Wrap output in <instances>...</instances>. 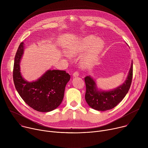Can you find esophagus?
Here are the masks:
<instances>
[{"label":"esophagus","mask_w":148,"mask_h":148,"mask_svg":"<svg viewBox=\"0 0 148 148\" xmlns=\"http://www.w3.org/2000/svg\"><path fill=\"white\" fill-rule=\"evenodd\" d=\"M73 77H78L79 75V73L78 71H75L73 74Z\"/></svg>","instance_id":"1"}]
</instances>
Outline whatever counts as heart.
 Returning a JSON list of instances; mask_svg holds the SVG:
<instances>
[{"label":"heart","mask_w":148,"mask_h":148,"mask_svg":"<svg viewBox=\"0 0 148 148\" xmlns=\"http://www.w3.org/2000/svg\"><path fill=\"white\" fill-rule=\"evenodd\" d=\"M103 47L104 42L101 38L91 35L82 38L70 47L69 54L75 56L81 54L87 50L82 56L80 62L82 68H90L97 61Z\"/></svg>","instance_id":"b5f03b06"}]
</instances>
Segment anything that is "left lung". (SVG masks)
I'll list each match as a JSON object with an SVG mask.
<instances>
[{
  "instance_id": "8db88e82",
  "label": "left lung",
  "mask_w": 148,
  "mask_h": 148,
  "mask_svg": "<svg viewBox=\"0 0 148 148\" xmlns=\"http://www.w3.org/2000/svg\"><path fill=\"white\" fill-rule=\"evenodd\" d=\"M133 75V61L125 81L121 86L110 91L99 90L95 81L90 76L85 77L86 85V101L92 108L104 111L114 108L128 93L132 82Z\"/></svg>"
}]
</instances>
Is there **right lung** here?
Returning a JSON list of instances; mask_svg holds the SVG:
<instances>
[{
    "instance_id": "right-lung-1",
    "label": "right lung",
    "mask_w": 148,
    "mask_h": 148,
    "mask_svg": "<svg viewBox=\"0 0 148 148\" xmlns=\"http://www.w3.org/2000/svg\"><path fill=\"white\" fill-rule=\"evenodd\" d=\"M24 52L21 43L16 52L13 71L15 88L23 101L36 111L50 112L57 108L64 98L65 87L70 79L66 71L47 70L37 80L28 82L20 73V63Z\"/></svg>"
}]
</instances>
